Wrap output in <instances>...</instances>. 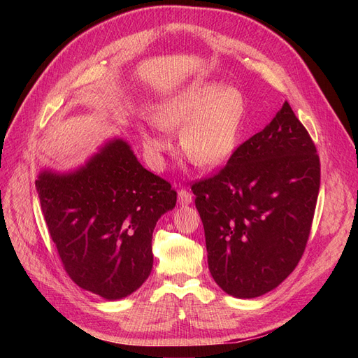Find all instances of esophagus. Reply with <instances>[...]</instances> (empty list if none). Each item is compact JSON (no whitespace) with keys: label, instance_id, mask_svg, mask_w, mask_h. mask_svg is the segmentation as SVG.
<instances>
[{"label":"esophagus","instance_id":"1","mask_svg":"<svg viewBox=\"0 0 358 358\" xmlns=\"http://www.w3.org/2000/svg\"><path fill=\"white\" fill-rule=\"evenodd\" d=\"M178 196H179V203L180 204H189L192 201V192L189 189H185V188L179 189Z\"/></svg>","mask_w":358,"mask_h":358}]
</instances>
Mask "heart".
<instances>
[{
    "instance_id": "b5f03b06",
    "label": "heart",
    "mask_w": 358,
    "mask_h": 358,
    "mask_svg": "<svg viewBox=\"0 0 358 358\" xmlns=\"http://www.w3.org/2000/svg\"><path fill=\"white\" fill-rule=\"evenodd\" d=\"M157 122L167 129H180L179 142L185 155L199 166L216 167L231 157L243 119V95L234 88L204 83L192 86L159 107ZM143 143L157 166L170 149L161 131H145Z\"/></svg>"
}]
</instances>
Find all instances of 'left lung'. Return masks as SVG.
<instances>
[{
  "mask_svg": "<svg viewBox=\"0 0 358 358\" xmlns=\"http://www.w3.org/2000/svg\"><path fill=\"white\" fill-rule=\"evenodd\" d=\"M321 164L308 129L285 103L192 192L209 270L227 294L254 299L276 288L305 252Z\"/></svg>",
  "mask_w": 358,
  "mask_h": 358,
  "instance_id": "obj_1",
  "label": "left lung"
}]
</instances>
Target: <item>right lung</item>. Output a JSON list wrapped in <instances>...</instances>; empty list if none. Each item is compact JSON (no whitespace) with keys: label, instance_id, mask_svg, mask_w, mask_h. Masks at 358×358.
I'll return each instance as SVG.
<instances>
[{"label":"right lung","instance_id":"add662e5","mask_svg":"<svg viewBox=\"0 0 358 358\" xmlns=\"http://www.w3.org/2000/svg\"><path fill=\"white\" fill-rule=\"evenodd\" d=\"M36 188L76 285L107 300L140 288L152 270L157 221L176 204L170 182L148 171L124 140H113L70 175L40 173Z\"/></svg>","mask_w":358,"mask_h":358}]
</instances>
